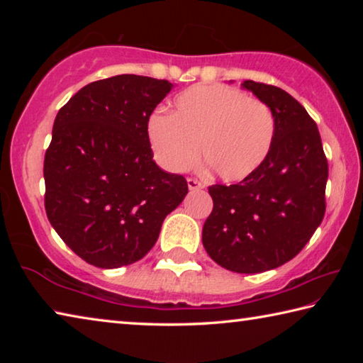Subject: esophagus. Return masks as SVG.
Masks as SVG:
<instances>
[{
  "mask_svg": "<svg viewBox=\"0 0 363 363\" xmlns=\"http://www.w3.org/2000/svg\"><path fill=\"white\" fill-rule=\"evenodd\" d=\"M187 186H189V190H200V189L205 187L203 184H201L200 181L194 179V177H189V179H187Z\"/></svg>",
  "mask_w": 363,
  "mask_h": 363,
  "instance_id": "1",
  "label": "esophagus"
}]
</instances>
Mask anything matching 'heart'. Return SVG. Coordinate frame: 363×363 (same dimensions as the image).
Returning a JSON list of instances; mask_svg holds the SVG:
<instances>
[{"label":"heart","instance_id":"1","mask_svg":"<svg viewBox=\"0 0 363 363\" xmlns=\"http://www.w3.org/2000/svg\"><path fill=\"white\" fill-rule=\"evenodd\" d=\"M274 138L269 106L224 84L189 88L174 99L171 115L155 112L147 121V139L164 169L187 171L201 153L227 182L253 176L269 157Z\"/></svg>","mask_w":363,"mask_h":363}]
</instances>
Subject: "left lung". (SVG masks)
Instances as JSON below:
<instances>
[{"label": "left lung", "instance_id": "obj_1", "mask_svg": "<svg viewBox=\"0 0 363 363\" xmlns=\"http://www.w3.org/2000/svg\"><path fill=\"white\" fill-rule=\"evenodd\" d=\"M242 86L272 110L274 144L248 179L208 187L213 211L201 242L220 267L257 274L293 259L320 225L328 162L315 121L294 97L253 79Z\"/></svg>", "mask_w": 363, "mask_h": 363}]
</instances>
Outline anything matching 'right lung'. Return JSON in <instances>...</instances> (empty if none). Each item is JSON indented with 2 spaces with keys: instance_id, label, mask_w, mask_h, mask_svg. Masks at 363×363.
Instances as JSON below:
<instances>
[{
  "instance_id": "add662e5",
  "label": "right lung",
  "mask_w": 363,
  "mask_h": 363,
  "mask_svg": "<svg viewBox=\"0 0 363 363\" xmlns=\"http://www.w3.org/2000/svg\"><path fill=\"white\" fill-rule=\"evenodd\" d=\"M171 88L139 75L99 79L54 120L43 168L46 214L67 247L96 267L143 259L189 192L184 176L158 168L147 139V121Z\"/></svg>"
}]
</instances>
